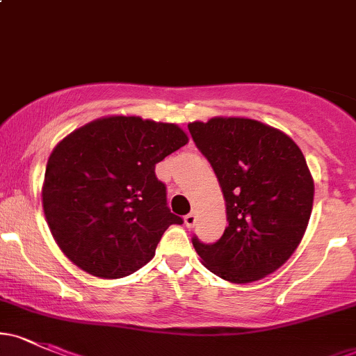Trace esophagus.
<instances>
[{"label": "esophagus", "instance_id": "34e87169", "mask_svg": "<svg viewBox=\"0 0 356 356\" xmlns=\"http://www.w3.org/2000/svg\"><path fill=\"white\" fill-rule=\"evenodd\" d=\"M195 220H197V216H195V212H189V214L184 218V224H186V226L191 229V227H194Z\"/></svg>", "mask_w": 356, "mask_h": 356}]
</instances>
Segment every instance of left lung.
<instances>
[{
    "label": "left lung",
    "instance_id": "1",
    "mask_svg": "<svg viewBox=\"0 0 356 356\" xmlns=\"http://www.w3.org/2000/svg\"><path fill=\"white\" fill-rule=\"evenodd\" d=\"M187 127L218 175L229 222L212 244L194 236L195 251L231 283L266 277L291 257L312 216L314 186L303 152L281 130L251 118Z\"/></svg>",
    "mask_w": 356,
    "mask_h": 356
}]
</instances>
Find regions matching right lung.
<instances>
[{
	"mask_svg": "<svg viewBox=\"0 0 356 356\" xmlns=\"http://www.w3.org/2000/svg\"><path fill=\"white\" fill-rule=\"evenodd\" d=\"M189 142L175 124L105 117L53 149L42 189L48 226L65 256L93 276L117 280L145 266L170 224L155 164Z\"/></svg>",
	"mask_w": 356,
	"mask_h": 356,
	"instance_id": "obj_1",
	"label": "right lung"
}]
</instances>
